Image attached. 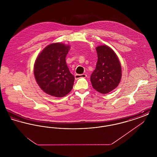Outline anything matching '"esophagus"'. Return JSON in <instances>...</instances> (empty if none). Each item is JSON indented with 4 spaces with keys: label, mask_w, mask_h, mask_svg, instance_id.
Listing matches in <instances>:
<instances>
[{
    "label": "esophagus",
    "mask_w": 157,
    "mask_h": 157,
    "mask_svg": "<svg viewBox=\"0 0 157 157\" xmlns=\"http://www.w3.org/2000/svg\"><path fill=\"white\" fill-rule=\"evenodd\" d=\"M87 75L86 74H76L75 75V79H78L81 78H86Z\"/></svg>",
    "instance_id": "34e87169"
}]
</instances>
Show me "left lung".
Instances as JSON below:
<instances>
[{
    "instance_id": "left-lung-1",
    "label": "left lung",
    "mask_w": 157,
    "mask_h": 157,
    "mask_svg": "<svg viewBox=\"0 0 157 157\" xmlns=\"http://www.w3.org/2000/svg\"><path fill=\"white\" fill-rule=\"evenodd\" d=\"M96 50L97 63L90 76V82L97 91L106 94L120 83L122 76L121 63L116 53L108 46H98Z\"/></svg>"
}]
</instances>
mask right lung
Instances as JSON below:
<instances>
[{
	"instance_id": "add662e5",
	"label": "right lung",
	"mask_w": 157,
	"mask_h": 157,
	"mask_svg": "<svg viewBox=\"0 0 157 157\" xmlns=\"http://www.w3.org/2000/svg\"><path fill=\"white\" fill-rule=\"evenodd\" d=\"M70 46L61 43L48 45L39 53L34 64L36 81L46 94L55 97L67 95L73 88L75 77L66 62Z\"/></svg>"
}]
</instances>
